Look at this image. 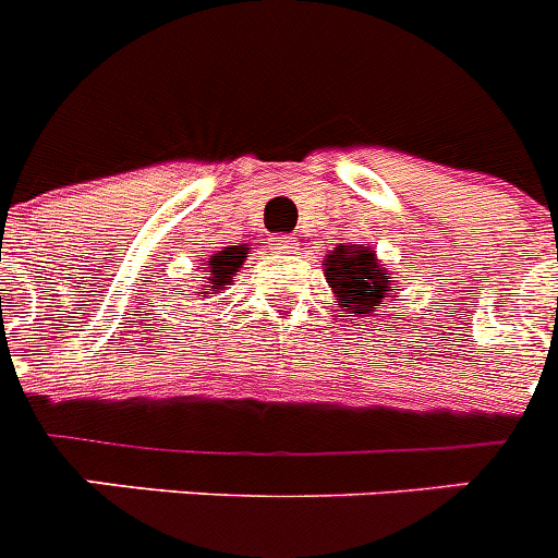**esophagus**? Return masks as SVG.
Here are the masks:
<instances>
[{
    "label": "esophagus",
    "mask_w": 558,
    "mask_h": 558,
    "mask_svg": "<svg viewBox=\"0 0 558 558\" xmlns=\"http://www.w3.org/2000/svg\"><path fill=\"white\" fill-rule=\"evenodd\" d=\"M270 251H274V254H293L295 251V236H290V234H276V236H270Z\"/></svg>",
    "instance_id": "esophagus-1"
}]
</instances>
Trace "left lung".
<instances>
[{
	"instance_id": "1",
	"label": "left lung",
	"mask_w": 558,
	"mask_h": 558,
	"mask_svg": "<svg viewBox=\"0 0 558 558\" xmlns=\"http://www.w3.org/2000/svg\"><path fill=\"white\" fill-rule=\"evenodd\" d=\"M324 276L343 313L377 315L393 295L397 276L377 259L368 245H335L324 259Z\"/></svg>"
}]
</instances>
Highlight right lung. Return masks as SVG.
<instances>
[{
	"label": "right lung",
	"mask_w": 558,
	"mask_h": 558,
	"mask_svg": "<svg viewBox=\"0 0 558 558\" xmlns=\"http://www.w3.org/2000/svg\"><path fill=\"white\" fill-rule=\"evenodd\" d=\"M245 254H248L245 245H229V248L211 254L206 263L201 259V265H204V270H201L204 276H198V282H204L201 284V293L204 295L220 293L226 284L234 282L236 270L243 268L245 263Z\"/></svg>",
	"instance_id": "obj_1"
}]
</instances>
